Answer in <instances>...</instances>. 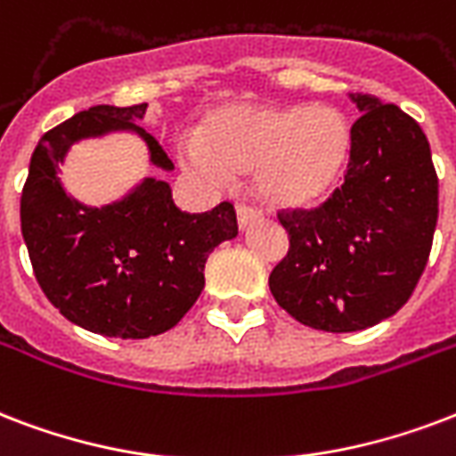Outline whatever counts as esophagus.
Masks as SVG:
<instances>
[{
  "label": "esophagus",
  "mask_w": 456,
  "mask_h": 456,
  "mask_svg": "<svg viewBox=\"0 0 456 456\" xmlns=\"http://www.w3.org/2000/svg\"><path fill=\"white\" fill-rule=\"evenodd\" d=\"M260 215L258 210H253V208H248V205H236V220H239V227L246 229L251 227L253 222L258 220Z\"/></svg>",
  "instance_id": "1"
}]
</instances>
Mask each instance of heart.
Segmentation results:
<instances>
[{
    "label": "heart",
    "instance_id": "1",
    "mask_svg": "<svg viewBox=\"0 0 456 456\" xmlns=\"http://www.w3.org/2000/svg\"><path fill=\"white\" fill-rule=\"evenodd\" d=\"M352 152V128L335 107L239 104L210 117L203 143L183 148V162L208 179L251 174L263 200L308 208L339 182Z\"/></svg>",
    "mask_w": 456,
    "mask_h": 456
}]
</instances>
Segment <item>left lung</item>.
Wrapping results in <instances>:
<instances>
[{
  "instance_id": "8db88e82",
  "label": "left lung",
  "mask_w": 456,
  "mask_h": 456,
  "mask_svg": "<svg viewBox=\"0 0 456 456\" xmlns=\"http://www.w3.org/2000/svg\"><path fill=\"white\" fill-rule=\"evenodd\" d=\"M344 183L315 210L277 215L289 251L270 291L313 330L356 332L409 301L428 263L437 224V174L421 126L397 104L352 93Z\"/></svg>"
}]
</instances>
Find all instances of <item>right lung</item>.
<instances>
[{
    "label": "right lung",
    "mask_w": 456,
    "mask_h": 456,
    "mask_svg": "<svg viewBox=\"0 0 456 456\" xmlns=\"http://www.w3.org/2000/svg\"><path fill=\"white\" fill-rule=\"evenodd\" d=\"M148 104H97L40 138L20 196V232L35 280L66 321L119 339L162 335L189 313L205 287V260L239 234L232 203L182 213L169 183L143 179L112 205L88 208L64 191L57 169L83 138L134 131L151 162L174 169L162 145L135 126Z\"/></svg>",
    "instance_id": "add662e5"
}]
</instances>
